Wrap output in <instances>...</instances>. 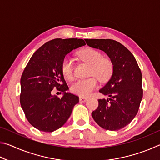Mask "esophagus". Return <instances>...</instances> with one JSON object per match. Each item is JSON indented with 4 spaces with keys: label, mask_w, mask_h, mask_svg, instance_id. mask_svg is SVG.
I'll return each instance as SVG.
<instances>
[{
    "label": "esophagus",
    "mask_w": 160,
    "mask_h": 160,
    "mask_svg": "<svg viewBox=\"0 0 160 160\" xmlns=\"http://www.w3.org/2000/svg\"><path fill=\"white\" fill-rule=\"evenodd\" d=\"M80 102H86L87 100H88V99L87 98V97H80Z\"/></svg>",
    "instance_id": "obj_1"
}]
</instances>
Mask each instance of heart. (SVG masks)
Returning <instances> with one entry per match:
<instances>
[{"mask_svg": "<svg viewBox=\"0 0 160 160\" xmlns=\"http://www.w3.org/2000/svg\"><path fill=\"white\" fill-rule=\"evenodd\" d=\"M78 55L81 60L90 65L88 75L92 77L75 81L70 87V90L78 95L87 97L95 90L98 85L94 77L102 82L109 80L113 74V64L110 58L103 57L99 51L92 48H83L78 53ZM61 71L67 79H72L73 62L69 56H66L62 61Z\"/></svg>", "mask_w": 160, "mask_h": 160, "instance_id": "obj_1", "label": "heart"}]
</instances>
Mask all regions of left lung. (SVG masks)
<instances>
[{
  "label": "left lung",
  "mask_w": 160,
  "mask_h": 160,
  "mask_svg": "<svg viewBox=\"0 0 160 160\" xmlns=\"http://www.w3.org/2000/svg\"><path fill=\"white\" fill-rule=\"evenodd\" d=\"M89 47L106 53L113 64L112 76L99 92L109 99H98L92 116L98 125L118 131L131 122L142 98V73L134 56L121 43L110 39H85Z\"/></svg>",
  "instance_id": "8db88e82"
}]
</instances>
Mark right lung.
I'll return each instance as SVG.
<instances>
[{"label": "right lung", "instance_id": "right-lung-1", "mask_svg": "<svg viewBox=\"0 0 160 160\" xmlns=\"http://www.w3.org/2000/svg\"><path fill=\"white\" fill-rule=\"evenodd\" d=\"M85 45L82 39H54L34 53L20 79V102L27 119L34 128L53 132L64 125L79 102L75 94L66 92L68 87L61 71L66 54ZM54 88L64 93L52 95Z\"/></svg>", "mask_w": 160, "mask_h": 160}]
</instances>
